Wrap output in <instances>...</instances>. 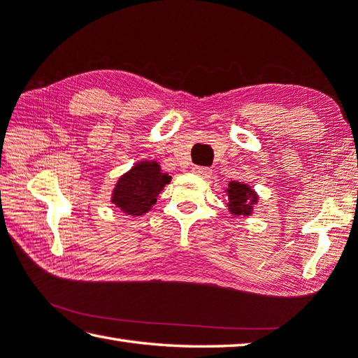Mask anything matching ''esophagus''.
Returning a JSON list of instances; mask_svg holds the SVG:
<instances>
[{"mask_svg": "<svg viewBox=\"0 0 358 358\" xmlns=\"http://www.w3.org/2000/svg\"><path fill=\"white\" fill-rule=\"evenodd\" d=\"M192 171L195 175H199L201 178H209L213 175V171L209 167H201V166H194Z\"/></svg>", "mask_w": 358, "mask_h": 358, "instance_id": "esophagus-1", "label": "esophagus"}]
</instances>
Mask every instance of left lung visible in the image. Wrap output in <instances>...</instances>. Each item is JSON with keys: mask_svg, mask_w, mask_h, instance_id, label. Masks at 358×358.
Here are the masks:
<instances>
[{"mask_svg": "<svg viewBox=\"0 0 358 358\" xmlns=\"http://www.w3.org/2000/svg\"><path fill=\"white\" fill-rule=\"evenodd\" d=\"M225 192L228 195L229 214H233V217L253 215L255 206L259 200L255 189H251V186L242 183V181H229Z\"/></svg>", "mask_w": 358, "mask_h": 358, "instance_id": "1", "label": "left lung"}]
</instances>
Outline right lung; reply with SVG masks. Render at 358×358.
Here are the masks:
<instances>
[{"label":"right lung","mask_w":358,"mask_h":358,"mask_svg":"<svg viewBox=\"0 0 358 358\" xmlns=\"http://www.w3.org/2000/svg\"><path fill=\"white\" fill-rule=\"evenodd\" d=\"M171 177L155 159H143L117 178L110 201L124 214L138 217L149 213Z\"/></svg>","instance_id":"1"}]
</instances>
